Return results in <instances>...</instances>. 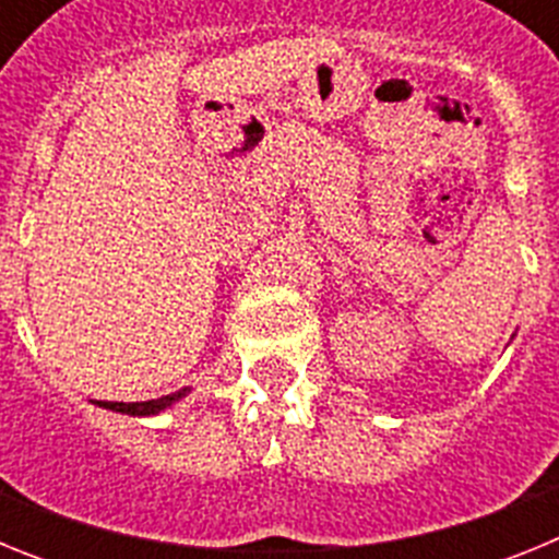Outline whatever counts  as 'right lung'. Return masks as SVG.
I'll return each instance as SVG.
<instances>
[{"label":"right lung","mask_w":559,"mask_h":559,"mask_svg":"<svg viewBox=\"0 0 559 559\" xmlns=\"http://www.w3.org/2000/svg\"><path fill=\"white\" fill-rule=\"evenodd\" d=\"M187 389L176 394H165V397H156V400H145V403H111V400H97V406L103 408H111V412H122V414H136V417H145V414H156L162 408H167L173 400H179Z\"/></svg>","instance_id":"add662e5"}]
</instances>
